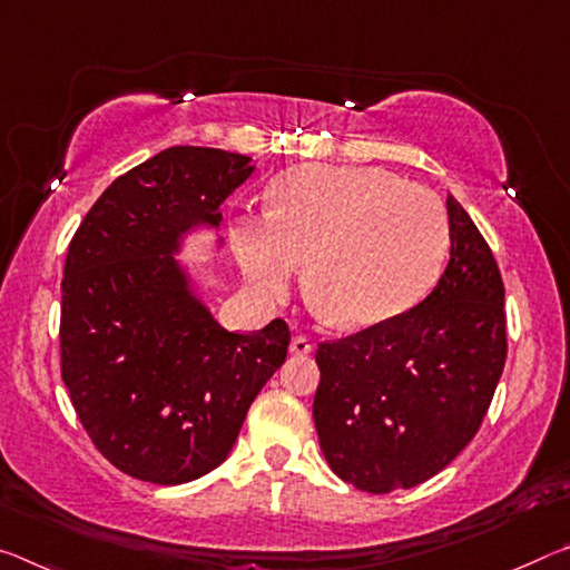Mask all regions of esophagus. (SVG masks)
I'll return each instance as SVG.
<instances>
[{"instance_id":"1","label":"esophagus","mask_w":570,"mask_h":570,"mask_svg":"<svg viewBox=\"0 0 570 570\" xmlns=\"http://www.w3.org/2000/svg\"><path fill=\"white\" fill-rule=\"evenodd\" d=\"M288 350L294 352V355H309L312 352V342L302 337V334H296V337L292 340V345H288Z\"/></svg>"}]
</instances>
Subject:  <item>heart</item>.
Segmentation results:
<instances>
[{
	"mask_svg": "<svg viewBox=\"0 0 570 570\" xmlns=\"http://www.w3.org/2000/svg\"><path fill=\"white\" fill-rule=\"evenodd\" d=\"M271 218L230 230L243 276L261 296H284L306 261V294L324 320L370 327L413 306L449 253L436 193L375 167H304L271 193Z\"/></svg>",
	"mask_w": 570,
	"mask_h": 570,
	"instance_id": "1",
	"label": "heart"
}]
</instances>
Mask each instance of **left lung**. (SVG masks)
Segmentation results:
<instances>
[{
	"label": "left lung",
	"instance_id": "left-lung-1",
	"mask_svg": "<svg viewBox=\"0 0 570 570\" xmlns=\"http://www.w3.org/2000/svg\"><path fill=\"white\" fill-rule=\"evenodd\" d=\"M446 210L449 266L426 299L317 347L322 454L370 494L411 490L454 462L480 431L508 357L500 268L451 195Z\"/></svg>",
	"mask_w": 570,
	"mask_h": 570
}]
</instances>
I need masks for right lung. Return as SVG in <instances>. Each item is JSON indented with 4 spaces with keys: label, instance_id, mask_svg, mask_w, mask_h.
Returning <instances> with one entry per match:
<instances>
[{
    "label": "right lung",
    "instance_id": "right-lung-1",
    "mask_svg": "<svg viewBox=\"0 0 570 570\" xmlns=\"http://www.w3.org/2000/svg\"><path fill=\"white\" fill-rule=\"evenodd\" d=\"M250 171L223 149L159 151L106 187L68 246L60 375L94 446L134 480L185 484L220 466L286 360L284 320L228 332L171 258L193 225L220 223Z\"/></svg>",
    "mask_w": 570,
    "mask_h": 570
}]
</instances>
